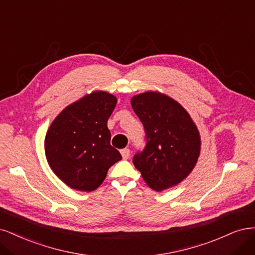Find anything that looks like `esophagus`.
Instances as JSON below:
<instances>
[{
  "label": "esophagus",
  "instance_id": "esophagus-1",
  "mask_svg": "<svg viewBox=\"0 0 255 255\" xmlns=\"http://www.w3.org/2000/svg\"><path fill=\"white\" fill-rule=\"evenodd\" d=\"M121 153H122V157L124 160H127L129 158L130 155V150L128 148H125V149H122L121 150Z\"/></svg>",
  "mask_w": 255,
  "mask_h": 255
}]
</instances>
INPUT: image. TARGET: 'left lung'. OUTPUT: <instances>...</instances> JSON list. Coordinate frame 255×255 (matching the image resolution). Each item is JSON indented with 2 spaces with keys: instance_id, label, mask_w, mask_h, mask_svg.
Masks as SVG:
<instances>
[{
  "instance_id": "obj_1",
  "label": "left lung",
  "mask_w": 255,
  "mask_h": 255,
  "mask_svg": "<svg viewBox=\"0 0 255 255\" xmlns=\"http://www.w3.org/2000/svg\"><path fill=\"white\" fill-rule=\"evenodd\" d=\"M133 111L146 133L143 151L133 157L144 181L161 192L182 181L200 154V134L190 114L175 100L160 92L131 98Z\"/></svg>"
}]
</instances>
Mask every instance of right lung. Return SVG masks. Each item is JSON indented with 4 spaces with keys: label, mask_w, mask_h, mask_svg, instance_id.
<instances>
[{
    "label": "right lung",
    "mask_w": 255,
    "mask_h": 255,
    "mask_svg": "<svg viewBox=\"0 0 255 255\" xmlns=\"http://www.w3.org/2000/svg\"><path fill=\"white\" fill-rule=\"evenodd\" d=\"M117 97L95 91L63 109L48 128L44 147L50 167L73 190L92 192L122 159L107 127Z\"/></svg>",
    "instance_id": "add662e5"
}]
</instances>
